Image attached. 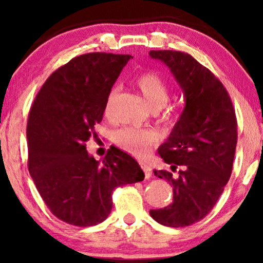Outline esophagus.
Returning a JSON list of instances; mask_svg holds the SVG:
<instances>
[{"instance_id": "esophagus-1", "label": "esophagus", "mask_w": 263, "mask_h": 263, "mask_svg": "<svg viewBox=\"0 0 263 263\" xmlns=\"http://www.w3.org/2000/svg\"><path fill=\"white\" fill-rule=\"evenodd\" d=\"M140 165H141L142 170H143V172H145V177L146 178L152 177V168H151L149 165L147 164V163H143V161H141V163H140Z\"/></svg>"}]
</instances>
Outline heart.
Segmentation results:
<instances>
[{"label":"heart","instance_id":"heart-1","mask_svg":"<svg viewBox=\"0 0 263 263\" xmlns=\"http://www.w3.org/2000/svg\"><path fill=\"white\" fill-rule=\"evenodd\" d=\"M135 86L141 93L152 110H159L168 102L170 89L164 79L156 73H143L135 79ZM116 91H111L107 97L104 114L106 117L111 116L112 112V102ZM161 118L165 121H171L174 116L170 111H164ZM114 141L116 145L132 156L143 158L149 153V151L159 141V134L153 129H136L124 127L114 134Z\"/></svg>","mask_w":263,"mask_h":263}]
</instances>
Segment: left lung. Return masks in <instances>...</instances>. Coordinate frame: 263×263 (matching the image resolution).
Listing matches in <instances>:
<instances>
[{
    "label": "left lung",
    "instance_id": "obj_1",
    "mask_svg": "<svg viewBox=\"0 0 263 263\" xmlns=\"http://www.w3.org/2000/svg\"><path fill=\"white\" fill-rule=\"evenodd\" d=\"M152 59L170 68L185 97L184 110L158 153L171 170H154L174 189V201L151 210L154 220L185 228L213 210L232 172L237 146V118L220 80L192 55L152 50Z\"/></svg>",
    "mask_w": 263,
    "mask_h": 263
}]
</instances>
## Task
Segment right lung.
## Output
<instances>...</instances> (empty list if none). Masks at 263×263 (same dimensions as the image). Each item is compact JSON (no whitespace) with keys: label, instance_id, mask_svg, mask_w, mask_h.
I'll use <instances>...</instances> for the list:
<instances>
[{"label":"right lung","instance_id":"obj_1","mask_svg":"<svg viewBox=\"0 0 263 263\" xmlns=\"http://www.w3.org/2000/svg\"><path fill=\"white\" fill-rule=\"evenodd\" d=\"M133 57L89 52L46 79L27 121L28 171L50 212L70 225L105 220L118 186L142 181L134 158L110 147L102 164L86 151L121 70Z\"/></svg>","mask_w":263,"mask_h":263}]
</instances>
